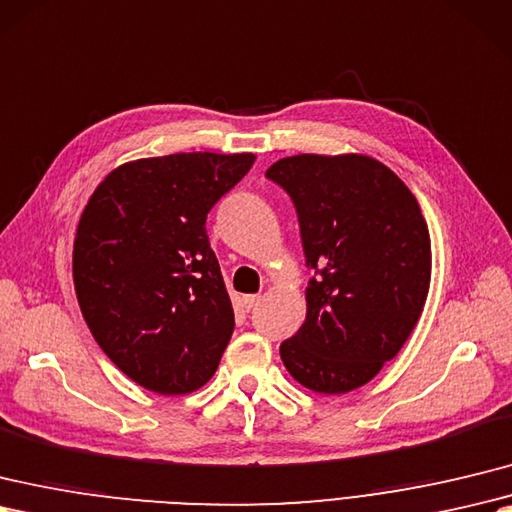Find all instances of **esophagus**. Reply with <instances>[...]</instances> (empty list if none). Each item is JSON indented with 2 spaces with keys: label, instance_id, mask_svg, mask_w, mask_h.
Wrapping results in <instances>:
<instances>
[{
  "label": "esophagus",
  "instance_id": "34e87169",
  "mask_svg": "<svg viewBox=\"0 0 512 512\" xmlns=\"http://www.w3.org/2000/svg\"><path fill=\"white\" fill-rule=\"evenodd\" d=\"M261 303V296H257V294H251V296H244V307L248 312L251 310H255V307Z\"/></svg>",
  "mask_w": 512,
  "mask_h": 512
}]
</instances>
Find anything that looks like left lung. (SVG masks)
<instances>
[{
	"label": "left lung",
	"instance_id": "left-lung-1",
	"mask_svg": "<svg viewBox=\"0 0 512 512\" xmlns=\"http://www.w3.org/2000/svg\"><path fill=\"white\" fill-rule=\"evenodd\" d=\"M266 176L292 198L314 270L305 323L281 342V360L314 392L360 388L410 338L430 290L432 246L419 202L364 154H296Z\"/></svg>",
	"mask_w": 512,
	"mask_h": 512
}]
</instances>
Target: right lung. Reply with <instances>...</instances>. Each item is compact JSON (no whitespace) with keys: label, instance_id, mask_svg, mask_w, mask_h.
Returning a JSON list of instances; mask_svg holds the SVG:
<instances>
[{"label":"right lung","instance_id":"1","mask_svg":"<svg viewBox=\"0 0 512 512\" xmlns=\"http://www.w3.org/2000/svg\"><path fill=\"white\" fill-rule=\"evenodd\" d=\"M255 154L181 152L120 165L74 242V285L95 342L133 382L185 395L216 373L235 318L207 213Z\"/></svg>","mask_w":512,"mask_h":512}]
</instances>
